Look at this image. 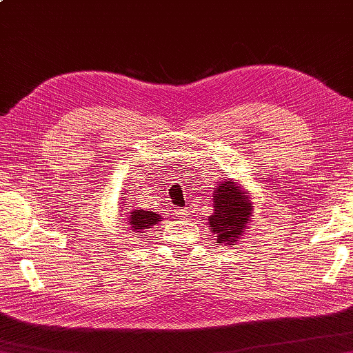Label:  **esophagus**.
<instances>
[{
  "label": "esophagus",
  "instance_id": "obj_1",
  "mask_svg": "<svg viewBox=\"0 0 353 353\" xmlns=\"http://www.w3.org/2000/svg\"><path fill=\"white\" fill-rule=\"evenodd\" d=\"M186 212H188V210H185V208H176L174 210V216L177 217V219H185L186 217Z\"/></svg>",
  "mask_w": 353,
  "mask_h": 353
}]
</instances>
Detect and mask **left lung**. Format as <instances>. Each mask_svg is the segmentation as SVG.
<instances>
[{
  "instance_id": "left-lung-1",
  "label": "left lung",
  "mask_w": 353,
  "mask_h": 353,
  "mask_svg": "<svg viewBox=\"0 0 353 353\" xmlns=\"http://www.w3.org/2000/svg\"><path fill=\"white\" fill-rule=\"evenodd\" d=\"M212 202L214 212L206 219V225L216 234L217 243L231 245L239 241L250 222L252 211L250 197L245 196L236 181L223 179L214 188Z\"/></svg>"
}]
</instances>
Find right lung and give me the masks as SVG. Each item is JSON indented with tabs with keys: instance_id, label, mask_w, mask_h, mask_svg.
Segmentation results:
<instances>
[{
	"instance_id": "add662e5",
	"label": "right lung",
	"mask_w": 353,
	"mask_h": 353,
	"mask_svg": "<svg viewBox=\"0 0 353 353\" xmlns=\"http://www.w3.org/2000/svg\"><path fill=\"white\" fill-rule=\"evenodd\" d=\"M122 194H127V191H122ZM125 199H127V196L121 197V200H125ZM121 208H125V206L122 205ZM125 210H128V208H125ZM121 217H123V222H125V225L128 226V230L134 234V237L147 231L148 228H153L159 222V219H161L159 214H156L153 211H145V210H131L130 212L127 211V212L121 214Z\"/></svg>"
}]
</instances>
